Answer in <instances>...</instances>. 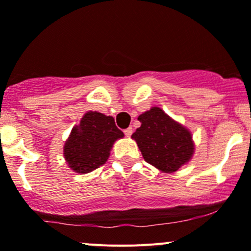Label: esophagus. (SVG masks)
<instances>
[{
    "label": "esophagus",
    "mask_w": 251,
    "mask_h": 251,
    "mask_svg": "<svg viewBox=\"0 0 251 251\" xmlns=\"http://www.w3.org/2000/svg\"><path fill=\"white\" fill-rule=\"evenodd\" d=\"M132 132H133L132 127H128V128H126V130H124V133H125L126 137H131Z\"/></svg>",
    "instance_id": "obj_1"
}]
</instances>
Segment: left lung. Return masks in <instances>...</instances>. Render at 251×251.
Returning a JSON list of instances; mask_svg holds the SVG:
<instances>
[{"label":"left lung","instance_id":"left-lung-1","mask_svg":"<svg viewBox=\"0 0 251 251\" xmlns=\"http://www.w3.org/2000/svg\"><path fill=\"white\" fill-rule=\"evenodd\" d=\"M141 127L132 134L144 160L161 172L173 173L188 163L194 155L191 132L168 117L159 107H152L138 117Z\"/></svg>","mask_w":251,"mask_h":251}]
</instances>
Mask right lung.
<instances>
[{
	"instance_id": "obj_1",
	"label": "right lung",
	"mask_w": 251,
	"mask_h": 251,
	"mask_svg": "<svg viewBox=\"0 0 251 251\" xmlns=\"http://www.w3.org/2000/svg\"><path fill=\"white\" fill-rule=\"evenodd\" d=\"M123 137L114 118L88 112L71 131L63 147V156L72 171L89 173L105 163L114 142Z\"/></svg>"
}]
</instances>
